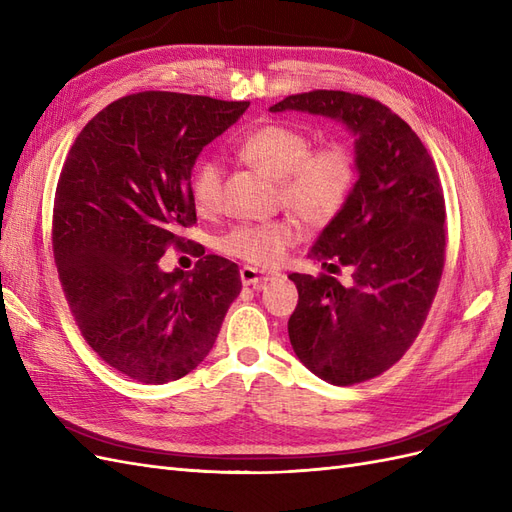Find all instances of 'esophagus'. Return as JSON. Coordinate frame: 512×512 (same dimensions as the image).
<instances>
[{"mask_svg":"<svg viewBox=\"0 0 512 512\" xmlns=\"http://www.w3.org/2000/svg\"><path fill=\"white\" fill-rule=\"evenodd\" d=\"M239 275H241L243 286H254V288H262L267 282H271L277 277V273L262 271V269H256V267H243L239 271Z\"/></svg>","mask_w":512,"mask_h":512,"instance_id":"34e87169","label":"esophagus"}]
</instances>
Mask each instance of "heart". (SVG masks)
Listing matches in <instances>:
<instances>
[{
    "mask_svg": "<svg viewBox=\"0 0 512 512\" xmlns=\"http://www.w3.org/2000/svg\"><path fill=\"white\" fill-rule=\"evenodd\" d=\"M252 164L280 179V200L307 224H329L348 203L356 181V156L346 141H327L312 147V136L286 126L265 123L247 132L237 145ZM224 164L205 156L194 166L190 192L198 211H215L222 200ZM299 222L286 215L271 222L239 224L220 239L222 252L256 267H273L288 247L299 241Z\"/></svg>",
    "mask_w": 512,
    "mask_h": 512,
    "instance_id": "obj_1",
    "label": "heart"
}]
</instances>
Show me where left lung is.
Here are the masks:
<instances>
[{"label":"left lung","instance_id":"left-lung-1","mask_svg":"<svg viewBox=\"0 0 512 512\" xmlns=\"http://www.w3.org/2000/svg\"><path fill=\"white\" fill-rule=\"evenodd\" d=\"M269 111L324 115L354 134L359 179L307 254L327 269L350 267L352 286L327 273L288 275L299 290L288 337L324 382L371 380L414 344L440 286L446 209L436 164L408 123L378 100L316 89Z\"/></svg>","mask_w":512,"mask_h":512}]
</instances>
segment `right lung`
I'll use <instances>...</instances> for the list:
<instances>
[{"mask_svg": "<svg viewBox=\"0 0 512 512\" xmlns=\"http://www.w3.org/2000/svg\"><path fill=\"white\" fill-rule=\"evenodd\" d=\"M250 102L141 91L91 119L61 168L53 254L85 342L104 363L145 384L179 380L205 359L239 267L207 254L190 273L162 271L168 245L183 250L196 224L192 168ZM205 254V250H203Z\"/></svg>", "mask_w": 512, "mask_h": 512, "instance_id": "right-lung-1", "label": "right lung"}]
</instances>
